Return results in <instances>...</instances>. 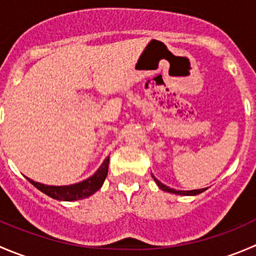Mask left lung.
<instances>
[{
    "mask_svg": "<svg viewBox=\"0 0 256 256\" xmlns=\"http://www.w3.org/2000/svg\"><path fill=\"white\" fill-rule=\"evenodd\" d=\"M154 177V176H152ZM154 182L157 183V186H158L160 188H161L162 190H166V192H170V193H174V194H182V196H196V194H200V193L204 192L206 188H202V190H174V188H170L167 187V186H164V183L160 182L158 180H157L156 177H154Z\"/></svg>",
    "mask_w": 256,
    "mask_h": 256,
    "instance_id": "1",
    "label": "left lung"
}]
</instances>
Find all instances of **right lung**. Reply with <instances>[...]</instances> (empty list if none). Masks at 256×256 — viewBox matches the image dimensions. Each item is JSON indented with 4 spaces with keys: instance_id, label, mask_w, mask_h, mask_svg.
Returning a JSON list of instances; mask_svg holds the SVG:
<instances>
[{
    "instance_id": "right-lung-1",
    "label": "right lung",
    "mask_w": 256,
    "mask_h": 256,
    "mask_svg": "<svg viewBox=\"0 0 256 256\" xmlns=\"http://www.w3.org/2000/svg\"><path fill=\"white\" fill-rule=\"evenodd\" d=\"M109 158L110 157H106V158H105V161L102 162L100 168L98 170L92 177L82 180V182L76 183V184L47 186V184H42V183L34 182V180H30V178H27V180H30L36 188H38L40 192L46 193V194L49 196V197L54 198V200H82V198L89 197V196H92V193L96 192L98 190H100V187H102L105 178L108 176V170H109Z\"/></svg>"
}]
</instances>
